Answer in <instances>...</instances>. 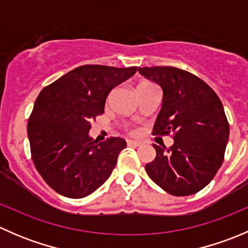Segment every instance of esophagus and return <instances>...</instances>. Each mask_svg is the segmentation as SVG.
Listing matches in <instances>:
<instances>
[{
    "label": "esophagus",
    "mask_w": 248,
    "mask_h": 248,
    "mask_svg": "<svg viewBox=\"0 0 248 248\" xmlns=\"http://www.w3.org/2000/svg\"><path fill=\"white\" fill-rule=\"evenodd\" d=\"M127 145L128 146H133V147H138L141 145V142L137 141V140H127Z\"/></svg>",
    "instance_id": "34e87169"
}]
</instances>
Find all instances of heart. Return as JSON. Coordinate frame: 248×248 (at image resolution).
<instances>
[{"label": "heart", "mask_w": 248, "mask_h": 248, "mask_svg": "<svg viewBox=\"0 0 248 248\" xmlns=\"http://www.w3.org/2000/svg\"><path fill=\"white\" fill-rule=\"evenodd\" d=\"M150 84H151V82H149V81H142L141 84H139L138 87H140V86H145V85H150Z\"/></svg>", "instance_id": "1"}]
</instances>
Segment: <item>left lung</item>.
Segmentation results:
<instances>
[{
	"label": "left lung",
	"mask_w": 248,
	"mask_h": 248,
	"mask_svg": "<svg viewBox=\"0 0 248 248\" xmlns=\"http://www.w3.org/2000/svg\"><path fill=\"white\" fill-rule=\"evenodd\" d=\"M139 73L163 90L152 136L171 134L174 144H154L156 158L145 166L150 179L171 196L204 188L224 159L229 122L221 99L201 78L171 66L142 67Z\"/></svg>",
	"instance_id": "8db88e82"
}]
</instances>
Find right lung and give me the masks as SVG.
Instances as JSON below:
<instances>
[{
    "label": "right lung",
    "instance_id": "add662e5",
    "mask_svg": "<svg viewBox=\"0 0 248 248\" xmlns=\"http://www.w3.org/2000/svg\"><path fill=\"white\" fill-rule=\"evenodd\" d=\"M138 67L85 64L47 85L34 102L27 122L32 161L59 194L84 198L107 181L127 146L119 137L102 142L90 138L91 121L104 112L111 89Z\"/></svg>",
    "mask_w": 248,
    "mask_h": 248
}]
</instances>
